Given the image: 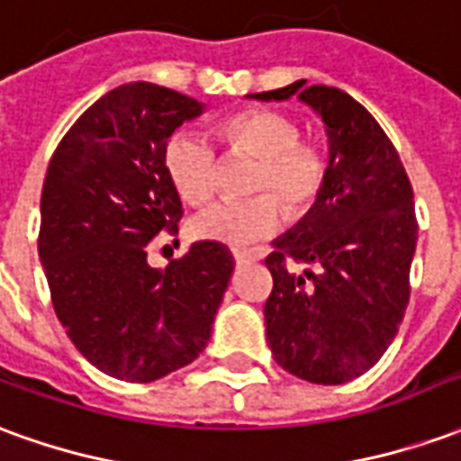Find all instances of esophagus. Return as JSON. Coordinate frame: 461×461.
Masks as SVG:
<instances>
[{
    "label": "esophagus",
    "mask_w": 461,
    "mask_h": 461,
    "mask_svg": "<svg viewBox=\"0 0 461 461\" xmlns=\"http://www.w3.org/2000/svg\"><path fill=\"white\" fill-rule=\"evenodd\" d=\"M257 257H259V251H241V249H234V259H237V264H241V261L257 259Z\"/></svg>",
    "instance_id": "34e87169"
}]
</instances>
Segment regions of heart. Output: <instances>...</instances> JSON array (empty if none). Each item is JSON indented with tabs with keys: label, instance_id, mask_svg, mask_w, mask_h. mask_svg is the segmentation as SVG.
Instances as JSON below:
<instances>
[{
	"label": "heart",
	"instance_id": "obj_1",
	"mask_svg": "<svg viewBox=\"0 0 461 461\" xmlns=\"http://www.w3.org/2000/svg\"><path fill=\"white\" fill-rule=\"evenodd\" d=\"M220 135L231 152L257 158L251 190L261 194L207 204L192 217V237L247 247L276 230L281 220L276 199L289 220L303 217L319 202L329 177V162L316 142L301 138L299 122L291 115L269 108L240 111L220 122ZM162 167L182 200L200 204L210 200L217 187L220 158L204 135L177 131L165 142Z\"/></svg>",
	"mask_w": 461,
	"mask_h": 461
}]
</instances>
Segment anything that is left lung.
Returning <instances> with one entry per match:
<instances>
[{
	"instance_id": "obj_1",
	"label": "left lung",
	"mask_w": 461,
	"mask_h": 461,
	"mask_svg": "<svg viewBox=\"0 0 461 461\" xmlns=\"http://www.w3.org/2000/svg\"><path fill=\"white\" fill-rule=\"evenodd\" d=\"M306 81L254 94H299L330 140L326 187L303 220L274 241L264 319L274 360L291 375L340 385L360 377L397 336L410 301L417 217L395 145L356 98ZM306 266L303 275L293 271Z\"/></svg>"
}]
</instances>
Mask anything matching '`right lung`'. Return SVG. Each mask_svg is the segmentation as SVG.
Here are the masks:
<instances>
[{
    "label": "right lung",
    "mask_w": 461,
    "mask_h": 461,
    "mask_svg": "<svg viewBox=\"0 0 461 461\" xmlns=\"http://www.w3.org/2000/svg\"><path fill=\"white\" fill-rule=\"evenodd\" d=\"M200 113L165 86H118L68 128L46 170L39 257L51 303L81 356L118 380L152 383L200 356L234 271L220 241L165 269L148 264L182 217L165 142Z\"/></svg>",
    "instance_id": "add662e5"
}]
</instances>
